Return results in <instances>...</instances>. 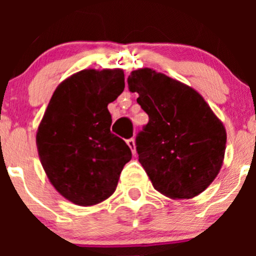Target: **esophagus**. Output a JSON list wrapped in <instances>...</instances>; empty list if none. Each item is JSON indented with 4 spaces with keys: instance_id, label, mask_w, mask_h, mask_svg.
Returning a JSON list of instances; mask_svg holds the SVG:
<instances>
[{
    "instance_id": "1",
    "label": "esophagus",
    "mask_w": 256,
    "mask_h": 256,
    "mask_svg": "<svg viewBox=\"0 0 256 256\" xmlns=\"http://www.w3.org/2000/svg\"><path fill=\"white\" fill-rule=\"evenodd\" d=\"M126 144H128V147L131 148V151H132V154H136V144H135V140L134 138H128V141H126Z\"/></svg>"
}]
</instances>
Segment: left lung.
<instances>
[{"label":"left lung","mask_w":256,"mask_h":256,"mask_svg":"<svg viewBox=\"0 0 256 256\" xmlns=\"http://www.w3.org/2000/svg\"><path fill=\"white\" fill-rule=\"evenodd\" d=\"M128 82L148 115L136 150L154 190L172 200L202 193L223 164V122L200 92L154 69L131 72Z\"/></svg>","instance_id":"obj_1"}]
</instances>
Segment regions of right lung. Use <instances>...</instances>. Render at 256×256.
<instances>
[{"label": "right lung", "instance_id": "add662e5", "mask_svg": "<svg viewBox=\"0 0 256 256\" xmlns=\"http://www.w3.org/2000/svg\"><path fill=\"white\" fill-rule=\"evenodd\" d=\"M122 69H84L56 86L36 142L49 182L66 200L90 207L115 192L130 147L112 134L108 105L124 92Z\"/></svg>", "mask_w": 256, "mask_h": 256}]
</instances>
